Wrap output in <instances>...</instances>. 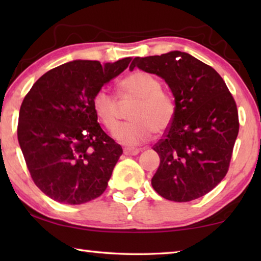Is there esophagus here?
Wrapping results in <instances>:
<instances>
[{
	"label": "esophagus",
	"mask_w": 261,
	"mask_h": 261,
	"mask_svg": "<svg viewBox=\"0 0 261 261\" xmlns=\"http://www.w3.org/2000/svg\"><path fill=\"white\" fill-rule=\"evenodd\" d=\"M141 151L140 148H134V147H125L124 148V154L125 155H137Z\"/></svg>",
	"instance_id": "34e87169"
}]
</instances>
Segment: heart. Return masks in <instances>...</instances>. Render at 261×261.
Wrapping results in <instances>:
<instances>
[{
  "label": "heart",
  "instance_id": "obj_1",
  "mask_svg": "<svg viewBox=\"0 0 261 261\" xmlns=\"http://www.w3.org/2000/svg\"><path fill=\"white\" fill-rule=\"evenodd\" d=\"M122 96L136 100L129 112L130 122L117 126L120 106L106 88H99L92 106L102 125L114 131V138L125 146H136L151 138L152 132L161 134L171 124L176 106L171 96L162 91L160 81L146 71H136L120 82Z\"/></svg>",
  "mask_w": 261,
  "mask_h": 261
}]
</instances>
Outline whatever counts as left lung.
Here are the masks:
<instances>
[{
    "label": "left lung",
    "mask_w": 261,
    "mask_h": 261,
    "mask_svg": "<svg viewBox=\"0 0 261 261\" xmlns=\"http://www.w3.org/2000/svg\"><path fill=\"white\" fill-rule=\"evenodd\" d=\"M139 68L165 79L176 113L153 149L160 166L152 187L165 199L185 202L205 196L228 173L240 130L235 100L215 70L188 53L136 57Z\"/></svg>",
    "instance_id": "obj_1"
}]
</instances>
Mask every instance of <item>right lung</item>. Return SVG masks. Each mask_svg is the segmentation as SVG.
I'll return each instance as SVG.
<instances>
[{
  "label": "right lung",
  "mask_w": 261,
  "mask_h": 261,
  "mask_svg": "<svg viewBox=\"0 0 261 261\" xmlns=\"http://www.w3.org/2000/svg\"><path fill=\"white\" fill-rule=\"evenodd\" d=\"M131 60L68 62L41 76L25 95L19 146L34 184L55 201L85 204L107 189L123 151L101 129L92 98Z\"/></svg>",
  "instance_id": "right-lung-1"
}]
</instances>
